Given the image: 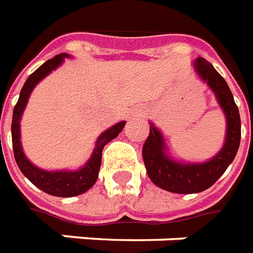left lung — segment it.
<instances>
[{
  "label": "left lung",
  "mask_w": 253,
  "mask_h": 253,
  "mask_svg": "<svg viewBox=\"0 0 253 253\" xmlns=\"http://www.w3.org/2000/svg\"><path fill=\"white\" fill-rule=\"evenodd\" d=\"M195 69L214 91L226 116V140L214 158L204 164H180L165 154L164 137L154 125L143 144V161L150 180L165 191L174 193H198L215 184L232 164L240 147L241 120L229 85L215 68L202 57L195 61Z\"/></svg>",
  "instance_id": "8db88e82"
}]
</instances>
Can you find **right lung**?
Listing matches in <instances>:
<instances>
[{"label": "right lung", "mask_w": 253, "mask_h": 253, "mask_svg": "<svg viewBox=\"0 0 253 253\" xmlns=\"http://www.w3.org/2000/svg\"><path fill=\"white\" fill-rule=\"evenodd\" d=\"M64 57H68L65 53L55 55L54 58H50L41 65L37 71L31 73L27 82L23 85L20 91L19 101L16 103L13 109V117H12V146H13V154H15L16 164L21 170V173L26 175L32 184L42 189L43 192L53 195V196H60V198H72L78 196L82 193L87 192L89 188L95 184L98 178V173L101 169L102 162V151L103 147L107 143L117 137L118 133L123 130L125 121L116 124L110 129L105 130L99 139L96 140L95 150L85 164L84 168L76 170V171H46V170L38 169L26 158L24 152L21 150L20 143V118L23 110L26 107L28 98L31 95V91L44 76H47L53 69L60 65L64 61Z\"/></svg>", "instance_id": "obj_1"}]
</instances>
